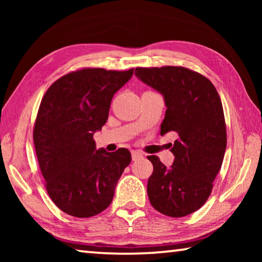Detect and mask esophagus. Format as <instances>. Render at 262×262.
I'll list each match as a JSON object with an SVG mask.
<instances>
[{
	"label": "esophagus",
	"mask_w": 262,
	"mask_h": 262,
	"mask_svg": "<svg viewBox=\"0 0 262 262\" xmlns=\"http://www.w3.org/2000/svg\"><path fill=\"white\" fill-rule=\"evenodd\" d=\"M142 157H143V155H142L140 151H137V150H133V151H132L133 161H137V159H140Z\"/></svg>",
	"instance_id": "34e87169"
}]
</instances>
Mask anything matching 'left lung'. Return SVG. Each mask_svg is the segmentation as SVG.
<instances>
[{
	"instance_id": "left-lung-1",
	"label": "left lung",
	"mask_w": 262,
	"mask_h": 262,
	"mask_svg": "<svg viewBox=\"0 0 262 262\" xmlns=\"http://www.w3.org/2000/svg\"><path fill=\"white\" fill-rule=\"evenodd\" d=\"M135 75L164 97L166 112L161 135L177 134L171 167L157 156H148L154 165L147 186L150 203L166 216L189 215L209 198L227 148L219 92L209 79L184 67H139Z\"/></svg>"
}]
</instances>
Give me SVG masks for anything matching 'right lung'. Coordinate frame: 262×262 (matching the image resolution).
Segmentation results:
<instances>
[{"mask_svg":"<svg viewBox=\"0 0 262 262\" xmlns=\"http://www.w3.org/2000/svg\"><path fill=\"white\" fill-rule=\"evenodd\" d=\"M133 72L84 68L57 79L43 96L33 129L35 154L47 193L66 214L95 216L113 200L132 155L125 148L96 149L94 134Z\"/></svg>","mask_w":262,"mask_h":262,"instance_id":"right-lung-1","label":"right lung"}]
</instances>
